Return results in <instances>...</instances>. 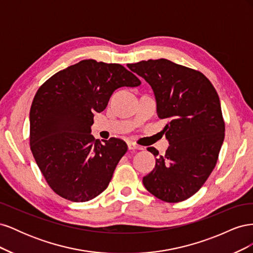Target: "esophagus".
I'll return each instance as SVG.
<instances>
[{"instance_id": "1", "label": "esophagus", "mask_w": 253, "mask_h": 253, "mask_svg": "<svg viewBox=\"0 0 253 253\" xmlns=\"http://www.w3.org/2000/svg\"><path fill=\"white\" fill-rule=\"evenodd\" d=\"M127 148L128 150H142L143 148L140 147L138 144H135L133 142H127Z\"/></svg>"}]
</instances>
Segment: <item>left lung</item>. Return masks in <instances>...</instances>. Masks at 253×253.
<instances>
[{
	"mask_svg": "<svg viewBox=\"0 0 253 253\" xmlns=\"http://www.w3.org/2000/svg\"><path fill=\"white\" fill-rule=\"evenodd\" d=\"M154 91L157 115L167 119L169 148L142 178L150 193L168 203L187 200L202 188L216 165L225 138L219 98L201 72L158 59L127 64Z\"/></svg>",
	"mask_w": 253,
	"mask_h": 253,
	"instance_id": "left-lung-1",
	"label": "left lung"
}]
</instances>
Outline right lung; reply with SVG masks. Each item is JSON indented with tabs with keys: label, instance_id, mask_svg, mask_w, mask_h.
<instances>
[{
	"label": "right lung",
	"instance_id": "obj_1",
	"mask_svg": "<svg viewBox=\"0 0 253 253\" xmlns=\"http://www.w3.org/2000/svg\"><path fill=\"white\" fill-rule=\"evenodd\" d=\"M140 80L116 63L82 60L45 81L30 108V150L49 187L75 203L93 200L108 188L126 143H101L90 134L94 114L102 112L115 89Z\"/></svg>",
	"mask_w": 253,
	"mask_h": 253
}]
</instances>
